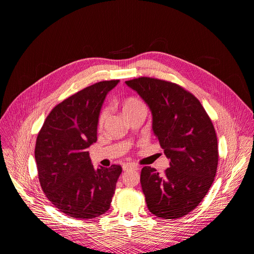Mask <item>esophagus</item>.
I'll use <instances>...</instances> for the list:
<instances>
[{"label": "esophagus", "instance_id": "1", "mask_svg": "<svg viewBox=\"0 0 254 254\" xmlns=\"http://www.w3.org/2000/svg\"><path fill=\"white\" fill-rule=\"evenodd\" d=\"M123 170L125 172H129V171H137L138 170V167L135 166V165H132V164H126L123 166Z\"/></svg>", "mask_w": 254, "mask_h": 254}]
</instances>
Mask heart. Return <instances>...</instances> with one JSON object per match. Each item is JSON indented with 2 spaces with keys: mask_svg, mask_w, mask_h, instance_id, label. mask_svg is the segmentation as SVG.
<instances>
[{
  "mask_svg": "<svg viewBox=\"0 0 254 254\" xmlns=\"http://www.w3.org/2000/svg\"><path fill=\"white\" fill-rule=\"evenodd\" d=\"M120 109L123 113V115L128 118L132 114L138 112V111H142L145 110V106L144 104L138 99V97L135 96H127L122 99L119 103ZM109 120V113L107 110H103L102 113L100 114L99 117V122H97V125H99V128L102 129L104 128V126L107 124Z\"/></svg>",
  "mask_w": 254,
  "mask_h": 254,
  "instance_id": "b5f03b06",
  "label": "heart"
}]
</instances>
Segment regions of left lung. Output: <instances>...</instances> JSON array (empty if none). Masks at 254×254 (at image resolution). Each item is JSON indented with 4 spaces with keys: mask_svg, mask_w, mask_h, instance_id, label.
<instances>
[{
    "mask_svg": "<svg viewBox=\"0 0 254 254\" xmlns=\"http://www.w3.org/2000/svg\"><path fill=\"white\" fill-rule=\"evenodd\" d=\"M147 104L152 130L170 168L160 175L143 167L140 183L151 213L171 220L196 207L216 176L219 151L214 127L200 102L182 86L157 78L125 81Z\"/></svg>",
    "mask_w": 254,
    "mask_h": 254,
    "instance_id": "8db88e82",
    "label": "left lung"
}]
</instances>
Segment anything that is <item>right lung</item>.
<instances>
[{"label":"right lung","mask_w":254,"mask_h":254,"mask_svg":"<svg viewBox=\"0 0 254 254\" xmlns=\"http://www.w3.org/2000/svg\"><path fill=\"white\" fill-rule=\"evenodd\" d=\"M119 81L97 82L69 96L51 111L38 132V180L48 199L69 217L89 220L110 208L122 168L95 169L87 148L97 139L106 95Z\"/></svg>","instance_id":"add662e5"}]
</instances>
